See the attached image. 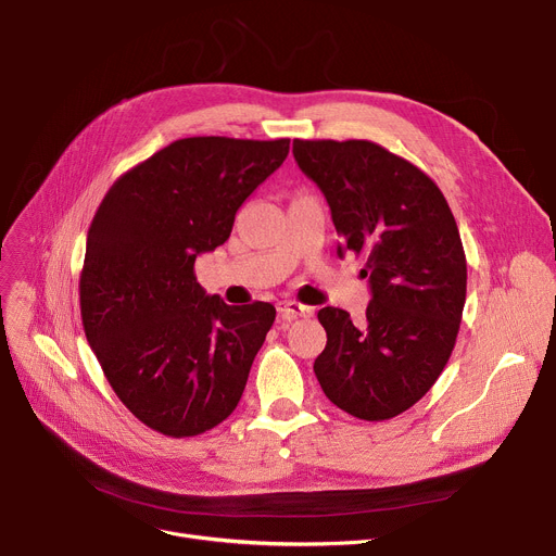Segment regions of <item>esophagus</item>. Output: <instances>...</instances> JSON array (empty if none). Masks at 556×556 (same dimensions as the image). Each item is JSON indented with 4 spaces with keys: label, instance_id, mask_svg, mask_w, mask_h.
<instances>
[{
    "label": "esophagus",
    "instance_id": "esophagus-1",
    "mask_svg": "<svg viewBox=\"0 0 556 556\" xmlns=\"http://www.w3.org/2000/svg\"><path fill=\"white\" fill-rule=\"evenodd\" d=\"M277 311H279V315L283 317V319H295V317H311L313 315V308L311 306H304V304H300V302H295V300H283V302H279L277 304Z\"/></svg>",
    "mask_w": 556,
    "mask_h": 556
}]
</instances>
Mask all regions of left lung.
Returning <instances> with one entry per match:
<instances>
[{"label":"left lung","mask_w":556,"mask_h":556,"mask_svg":"<svg viewBox=\"0 0 556 556\" xmlns=\"http://www.w3.org/2000/svg\"><path fill=\"white\" fill-rule=\"evenodd\" d=\"M300 168L323 189L342 248L365 258V323L325 306L313 371L331 403L365 421L413 407L444 371L466 302L455 216L428 175L369 139H295Z\"/></svg>","instance_id":"obj_1"}]
</instances>
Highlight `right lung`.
<instances>
[{
  "label": "right lung",
  "mask_w": 556,
  "mask_h": 556,
  "mask_svg": "<svg viewBox=\"0 0 556 556\" xmlns=\"http://www.w3.org/2000/svg\"><path fill=\"white\" fill-rule=\"evenodd\" d=\"M290 139L187 137L116 180L87 231L83 329L110 388L166 437H193L239 405L275 306H229L200 288L195 256L229 239L245 198Z\"/></svg>",
  "instance_id": "add662e5"
}]
</instances>
